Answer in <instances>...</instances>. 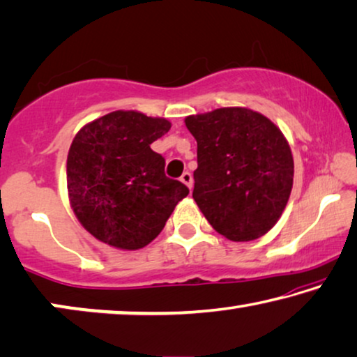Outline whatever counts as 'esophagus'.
<instances>
[{"label":"esophagus","mask_w":357,"mask_h":357,"mask_svg":"<svg viewBox=\"0 0 357 357\" xmlns=\"http://www.w3.org/2000/svg\"><path fill=\"white\" fill-rule=\"evenodd\" d=\"M180 180H182V182H183L185 185H187L188 188L193 187V177H191L190 172H183L182 177H180Z\"/></svg>","instance_id":"34e87169"}]
</instances>
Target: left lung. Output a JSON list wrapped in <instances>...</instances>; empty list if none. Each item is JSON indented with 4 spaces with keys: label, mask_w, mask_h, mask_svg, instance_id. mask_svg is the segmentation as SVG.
I'll use <instances>...</instances> for the list:
<instances>
[{
    "label": "left lung",
    "mask_w": 357,
    "mask_h": 357,
    "mask_svg": "<svg viewBox=\"0 0 357 357\" xmlns=\"http://www.w3.org/2000/svg\"><path fill=\"white\" fill-rule=\"evenodd\" d=\"M198 143L193 198L215 231L231 241L266 235L293 187V154L271 119L248 107L188 116Z\"/></svg>",
    "instance_id": "1"
}]
</instances>
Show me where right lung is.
<instances>
[{
    "mask_svg": "<svg viewBox=\"0 0 357 357\" xmlns=\"http://www.w3.org/2000/svg\"><path fill=\"white\" fill-rule=\"evenodd\" d=\"M170 122L138 111H114L86 123L67 154V191L86 231L119 250H140L161 234L188 188L164 174L151 143Z\"/></svg>",
    "mask_w": 357,
    "mask_h": 357,
    "instance_id": "add662e5",
    "label": "right lung"
}]
</instances>
